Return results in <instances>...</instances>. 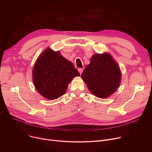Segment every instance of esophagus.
Here are the masks:
<instances>
[{
    "label": "esophagus",
    "instance_id": "obj_1",
    "mask_svg": "<svg viewBox=\"0 0 152 152\" xmlns=\"http://www.w3.org/2000/svg\"><path fill=\"white\" fill-rule=\"evenodd\" d=\"M78 71L79 72V73L81 75L82 73H83V68H79L78 69Z\"/></svg>",
    "mask_w": 152,
    "mask_h": 152
}]
</instances>
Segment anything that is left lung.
<instances>
[{"label": "left lung", "instance_id": "obj_1", "mask_svg": "<svg viewBox=\"0 0 152 152\" xmlns=\"http://www.w3.org/2000/svg\"><path fill=\"white\" fill-rule=\"evenodd\" d=\"M81 77L92 94L104 99L118 89L121 83V73L113 57L105 52L92 56Z\"/></svg>", "mask_w": 152, "mask_h": 152}]
</instances>
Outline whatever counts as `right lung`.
Masks as SVG:
<instances>
[{"label":"right lung","instance_id":"1","mask_svg":"<svg viewBox=\"0 0 152 152\" xmlns=\"http://www.w3.org/2000/svg\"><path fill=\"white\" fill-rule=\"evenodd\" d=\"M80 76L73 64L64 58L59 51L47 48L37 59L33 69L35 88L44 97L55 100L62 96L68 84Z\"/></svg>","mask_w":152,"mask_h":152}]
</instances>
